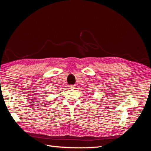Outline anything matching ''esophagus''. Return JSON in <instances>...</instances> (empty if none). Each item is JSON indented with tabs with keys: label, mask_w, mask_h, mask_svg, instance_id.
I'll return each instance as SVG.
<instances>
[{
	"label": "esophagus",
	"mask_w": 151,
	"mask_h": 151,
	"mask_svg": "<svg viewBox=\"0 0 151 151\" xmlns=\"http://www.w3.org/2000/svg\"><path fill=\"white\" fill-rule=\"evenodd\" d=\"M70 89H76V87L74 86H70Z\"/></svg>",
	"instance_id": "34e87169"
}]
</instances>
